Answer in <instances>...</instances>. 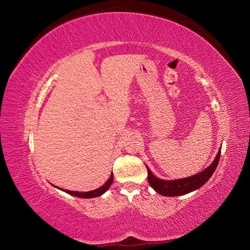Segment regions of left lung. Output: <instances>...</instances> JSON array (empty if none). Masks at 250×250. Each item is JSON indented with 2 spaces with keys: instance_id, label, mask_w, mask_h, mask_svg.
<instances>
[{
  "instance_id": "8db88e82",
  "label": "left lung",
  "mask_w": 250,
  "mask_h": 250,
  "mask_svg": "<svg viewBox=\"0 0 250 250\" xmlns=\"http://www.w3.org/2000/svg\"><path fill=\"white\" fill-rule=\"evenodd\" d=\"M220 154H221V151L219 150L214 162L211 163V165L208 166L207 169H204L202 172L195 174V175L191 177H186V178L176 179V180H163V179L157 178L147 167L149 185L152 187L158 194L164 195V196H169V197L185 195L194 190H197V188H199L200 187H202L204 184H206L214 174L219 163V158H220Z\"/></svg>"
}]
</instances>
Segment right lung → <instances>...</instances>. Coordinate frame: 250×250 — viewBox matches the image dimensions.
<instances>
[{
	"instance_id": "obj_1",
	"label": "right lung",
	"mask_w": 250,
	"mask_h": 250,
	"mask_svg": "<svg viewBox=\"0 0 250 250\" xmlns=\"http://www.w3.org/2000/svg\"><path fill=\"white\" fill-rule=\"evenodd\" d=\"M113 180V174H111L109 179L105 183L101 188H97V190L90 191V192H74V191H69V190H64L65 193L76 196V197H80V198H94V197H99L103 193L106 192L108 190V188L110 187V185L112 184Z\"/></svg>"
}]
</instances>
